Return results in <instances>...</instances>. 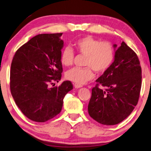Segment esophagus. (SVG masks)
<instances>
[{
	"label": "esophagus",
	"mask_w": 151,
	"mask_h": 151,
	"mask_svg": "<svg viewBox=\"0 0 151 151\" xmlns=\"http://www.w3.org/2000/svg\"><path fill=\"white\" fill-rule=\"evenodd\" d=\"M74 86H75V88H81L82 86H81V85H78L76 84H75V85H74Z\"/></svg>",
	"instance_id": "1"
}]
</instances>
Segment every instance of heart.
<instances>
[{
	"label": "heart",
	"instance_id": "heart-1",
	"mask_svg": "<svg viewBox=\"0 0 151 151\" xmlns=\"http://www.w3.org/2000/svg\"><path fill=\"white\" fill-rule=\"evenodd\" d=\"M74 46L78 53L86 56L85 66L87 67L71 68L65 73V77L78 85L82 86L94 78L92 69L98 73H103L108 69L114 61V50L109 42H102L91 36H86L76 41ZM73 59L72 49L66 47L63 49L60 61L63 66H70Z\"/></svg>",
	"mask_w": 151,
	"mask_h": 151
}]
</instances>
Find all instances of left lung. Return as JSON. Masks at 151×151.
<instances>
[{"mask_svg": "<svg viewBox=\"0 0 151 151\" xmlns=\"http://www.w3.org/2000/svg\"><path fill=\"white\" fill-rule=\"evenodd\" d=\"M114 61L96 82L88 106L90 116L103 125L119 123L137 104L141 88V67L137 54L123 42L113 45ZM99 85L106 87L103 91Z\"/></svg>", "mask_w": 151, "mask_h": 151, "instance_id": "8db88e82", "label": "left lung"}]
</instances>
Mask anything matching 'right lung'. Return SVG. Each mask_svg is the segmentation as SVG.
Here are the masks:
<instances>
[{
	"mask_svg": "<svg viewBox=\"0 0 151 151\" xmlns=\"http://www.w3.org/2000/svg\"><path fill=\"white\" fill-rule=\"evenodd\" d=\"M62 34L35 35L16 51L11 63V94L24 116L34 122H47L59 114L65 96L73 88L68 81L49 87L61 78Z\"/></svg>",
	"mask_w": 151,
	"mask_h": 151,
	"instance_id": "add662e5",
	"label": "right lung"
}]
</instances>
